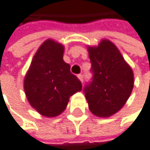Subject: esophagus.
Returning <instances> with one entry per match:
<instances>
[{
    "label": "esophagus",
    "instance_id": "obj_1",
    "mask_svg": "<svg viewBox=\"0 0 150 150\" xmlns=\"http://www.w3.org/2000/svg\"><path fill=\"white\" fill-rule=\"evenodd\" d=\"M78 78H79V79L81 82H83V75H82V74H79V75H78Z\"/></svg>",
    "mask_w": 150,
    "mask_h": 150
}]
</instances>
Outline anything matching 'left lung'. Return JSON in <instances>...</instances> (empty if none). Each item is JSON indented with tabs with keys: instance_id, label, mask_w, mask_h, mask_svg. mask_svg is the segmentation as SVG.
I'll return each mask as SVG.
<instances>
[{
	"instance_id": "8db88e82",
	"label": "left lung",
	"mask_w": 150,
	"mask_h": 150,
	"mask_svg": "<svg viewBox=\"0 0 150 150\" xmlns=\"http://www.w3.org/2000/svg\"><path fill=\"white\" fill-rule=\"evenodd\" d=\"M88 54L93 78L83 91L89 110L96 116L110 117L125 105L132 93L133 70L108 40L88 47Z\"/></svg>"
}]
</instances>
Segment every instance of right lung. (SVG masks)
Returning a JSON list of instances; mask_svg holds the SVG:
<instances>
[{"mask_svg": "<svg viewBox=\"0 0 150 150\" xmlns=\"http://www.w3.org/2000/svg\"><path fill=\"white\" fill-rule=\"evenodd\" d=\"M64 51V46L58 42L44 41L34 54L25 78L24 88L28 102L45 117L61 114L70 97L82 89L81 82L63 59Z\"/></svg>", "mask_w": 150, "mask_h": 150, "instance_id": "add662e5", "label": "right lung"}]
</instances>
